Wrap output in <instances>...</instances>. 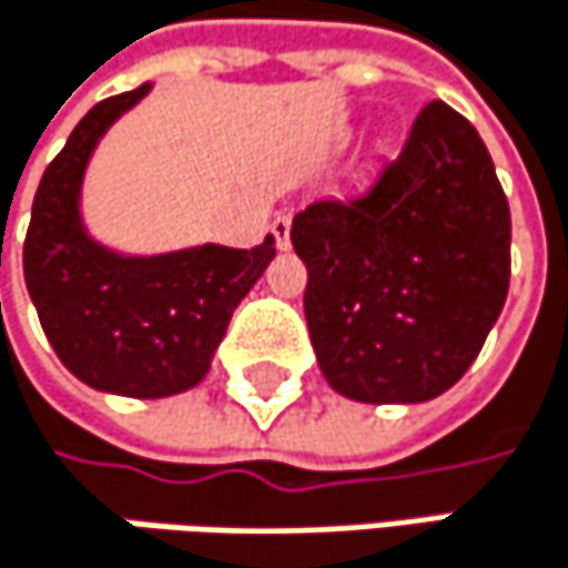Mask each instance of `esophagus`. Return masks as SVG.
Listing matches in <instances>:
<instances>
[{
    "label": "esophagus",
    "mask_w": 568,
    "mask_h": 568,
    "mask_svg": "<svg viewBox=\"0 0 568 568\" xmlns=\"http://www.w3.org/2000/svg\"><path fill=\"white\" fill-rule=\"evenodd\" d=\"M288 233H292V216H276L273 220V240H276V246L280 250H288L292 246V240H288Z\"/></svg>",
    "instance_id": "1"
}]
</instances>
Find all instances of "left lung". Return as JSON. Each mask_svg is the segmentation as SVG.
<instances>
[{
  "label": "left lung",
  "instance_id": "8db88e82",
  "mask_svg": "<svg viewBox=\"0 0 568 568\" xmlns=\"http://www.w3.org/2000/svg\"><path fill=\"white\" fill-rule=\"evenodd\" d=\"M325 382L365 404L444 395L510 288V203L477 128L430 101L375 183L292 220Z\"/></svg>",
  "mask_w": 568,
  "mask_h": 568
}]
</instances>
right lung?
Segmentation results:
<instances>
[{
    "instance_id": "add662e5",
    "label": "right lung",
    "mask_w": 568,
    "mask_h": 568,
    "mask_svg": "<svg viewBox=\"0 0 568 568\" xmlns=\"http://www.w3.org/2000/svg\"><path fill=\"white\" fill-rule=\"evenodd\" d=\"M151 84L94 104L42 173L22 266L39 322L61 365L98 392L171 397L210 372L233 308L266 273L276 240L253 250L190 246L121 256L88 236L81 180L104 131Z\"/></svg>"
}]
</instances>
